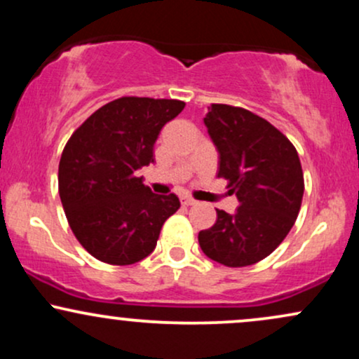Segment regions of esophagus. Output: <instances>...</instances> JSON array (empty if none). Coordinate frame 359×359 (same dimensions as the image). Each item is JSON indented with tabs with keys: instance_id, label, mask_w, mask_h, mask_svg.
I'll list each match as a JSON object with an SVG mask.
<instances>
[{
	"instance_id": "1",
	"label": "esophagus",
	"mask_w": 359,
	"mask_h": 359,
	"mask_svg": "<svg viewBox=\"0 0 359 359\" xmlns=\"http://www.w3.org/2000/svg\"><path fill=\"white\" fill-rule=\"evenodd\" d=\"M196 203H197V201L192 199V197H189V196H184L182 197V204L184 205H194Z\"/></svg>"
}]
</instances>
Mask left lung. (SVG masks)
I'll list each match as a JSON object with an SVG mask.
<instances>
[{"instance_id":"left-lung-1","label":"left lung","mask_w":359,"mask_h":359,"mask_svg":"<svg viewBox=\"0 0 359 359\" xmlns=\"http://www.w3.org/2000/svg\"><path fill=\"white\" fill-rule=\"evenodd\" d=\"M204 125L219 151L217 177L228 180L240 208L216 209L212 228L199 233L205 257L248 266L273 253L297 219L304 196L299 154L282 131L245 108L211 104Z\"/></svg>"}]
</instances>
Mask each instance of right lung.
<instances>
[{
  "label": "right lung",
  "instance_id": "add662e5",
  "mask_svg": "<svg viewBox=\"0 0 359 359\" xmlns=\"http://www.w3.org/2000/svg\"><path fill=\"white\" fill-rule=\"evenodd\" d=\"M179 100L125 96L94 111L65 143L59 194L74 236L109 265H131L155 250L160 229L180 208L138 177L154 162L160 130L184 109Z\"/></svg>",
  "mask_w": 359,
  "mask_h": 359
}]
</instances>
